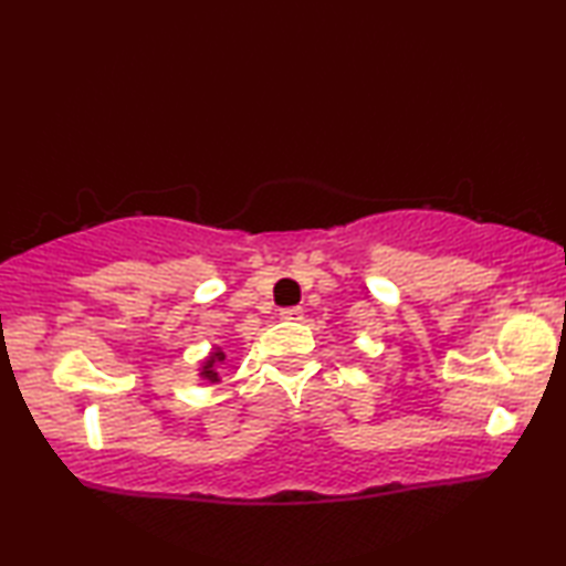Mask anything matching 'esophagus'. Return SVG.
<instances>
[{"instance_id": "1", "label": "esophagus", "mask_w": 566, "mask_h": 566, "mask_svg": "<svg viewBox=\"0 0 566 566\" xmlns=\"http://www.w3.org/2000/svg\"><path fill=\"white\" fill-rule=\"evenodd\" d=\"M280 317L290 319V322H302L304 310H302V306H286V310H280Z\"/></svg>"}]
</instances>
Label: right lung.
Instances as JSON below:
<instances>
[{"instance_id":"1","label":"right lung","mask_w":566,"mask_h":566,"mask_svg":"<svg viewBox=\"0 0 566 566\" xmlns=\"http://www.w3.org/2000/svg\"><path fill=\"white\" fill-rule=\"evenodd\" d=\"M224 357H227V354L222 352V347H214L212 352H209L207 357L202 359V364H199V369H197L199 371V379L209 381V385H219V381H222V377H219L217 367L224 361Z\"/></svg>"}]
</instances>
